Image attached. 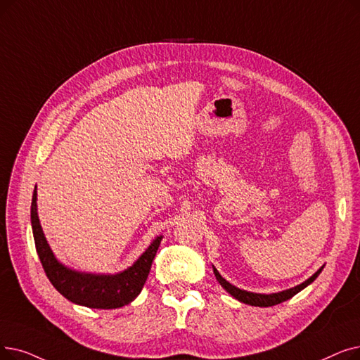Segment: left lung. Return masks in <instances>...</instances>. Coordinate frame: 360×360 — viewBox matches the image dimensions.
<instances>
[{
    "label": "left lung",
    "instance_id": "left-lung-1",
    "mask_svg": "<svg viewBox=\"0 0 360 360\" xmlns=\"http://www.w3.org/2000/svg\"><path fill=\"white\" fill-rule=\"evenodd\" d=\"M322 269H323V266L321 269H318V272H315L309 279H306L304 283H302L300 285H297L294 288L284 290L281 292H274V294H257V292H250V291H245V290H240L236 285L229 284L228 281L224 279L221 276V274H219L217 269L213 266V272H214L216 279L219 281V284H221L232 297H236V299L241 303H245V304H250V306H259V307L275 306V304H279V303H283V302L291 299L292 295H295L297 292L302 291L303 288H306L309 284L314 283V281L318 278V275L322 272Z\"/></svg>",
    "mask_w": 360,
    "mask_h": 360
}]
</instances>
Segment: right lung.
<instances>
[{
    "label": "right lung",
    "instance_id": "1",
    "mask_svg": "<svg viewBox=\"0 0 360 360\" xmlns=\"http://www.w3.org/2000/svg\"><path fill=\"white\" fill-rule=\"evenodd\" d=\"M30 222H32L37 252L50 283L72 303L92 309H116L135 300L146 284L153 259L163 238L162 236L155 237L132 266L123 272L115 275L85 274L61 264L46 243L38 217L37 186L30 205Z\"/></svg>",
    "mask_w": 360,
    "mask_h": 360
}]
</instances>
